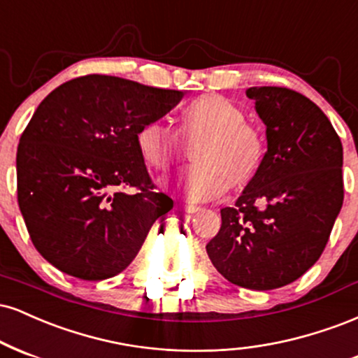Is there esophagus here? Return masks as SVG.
<instances>
[{"label": "esophagus", "mask_w": 358, "mask_h": 358, "mask_svg": "<svg viewBox=\"0 0 358 358\" xmlns=\"http://www.w3.org/2000/svg\"><path fill=\"white\" fill-rule=\"evenodd\" d=\"M180 208H182V211H186V213H189V214H192V213H197L199 211V206H194V204H180Z\"/></svg>", "instance_id": "obj_1"}]
</instances>
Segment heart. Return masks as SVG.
Listing matches in <instances>:
<instances>
[{"mask_svg": "<svg viewBox=\"0 0 358 358\" xmlns=\"http://www.w3.org/2000/svg\"><path fill=\"white\" fill-rule=\"evenodd\" d=\"M142 161L167 172L187 157L184 187L194 201L216 199L228 189L246 187L266 161V138L245 122V112L222 95H203L180 108L178 130L159 120L144 122L136 132Z\"/></svg>", "mask_w": 358, "mask_h": 358, "instance_id": "b5f03b06", "label": "heart"}]
</instances>
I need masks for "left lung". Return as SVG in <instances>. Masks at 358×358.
<instances>
[{
    "label": "left lung",
    "instance_id": "obj_1",
    "mask_svg": "<svg viewBox=\"0 0 358 358\" xmlns=\"http://www.w3.org/2000/svg\"><path fill=\"white\" fill-rule=\"evenodd\" d=\"M248 99L266 125L262 172L206 245L231 283L275 289L293 283L318 262L343 204V149L329 117L287 87H251Z\"/></svg>",
    "mask_w": 358,
    "mask_h": 358
}]
</instances>
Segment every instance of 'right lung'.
Segmentation results:
<instances>
[{
	"label": "right lung",
	"instance_id": "obj_1",
	"mask_svg": "<svg viewBox=\"0 0 358 358\" xmlns=\"http://www.w3.org/2000/svg\"><path fill=\"white\" fill-rule=\"evenodd\" d=\"M184 94L110 75H85L38 105L16 152L18 204L36 248L87 281L119 275L174 201L157 192L136 145L144 122ZM132 187L134 193L124 192Z\"/></svg>",
	"mask_w": 358,
	"mask_h": 358
}]
</instances>
